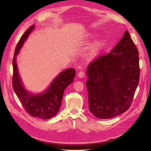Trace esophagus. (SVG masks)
Instances as JSON below:
<instances>
[{"mask_svg": "<svg viewBox=\"0 0 151 151\" xmlns=\"http://www.w3.org/2000/svg\"><path fill=\"white\" fill-rule=\"evenodd\" d=\"M85 72H84V71H80V72L78 73V76L79 78H83V77H84V76H85Z\"/></svg>", "mask_w": 151, "mask_h": 151, "instance_id": "obj_1", "label": "esophagus"}]
</instances>
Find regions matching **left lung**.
<instances>
[{
    "label": "left lung",
    "instance_id": "8db88e82",
    "mask_svg": "<svg viewBox=\"0 0 151 151\" xmlns=\"http://www.w3.org/2000/svg\"><path fill=\"white\" fill-rule=\"evenodd\" d=\"M86 82L90 111L108 119L127 111L139 83V51L126 30L110 53L89 64Z\"/></svg>",
    "mask_w": 151,
    "mask_h": 151
}]
</instances>
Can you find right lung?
Instances as JSON below:
<instances>
[{"label": "right lung", "instance_id": "add662e5", "mask_svg": "<svg viewBox=\"0 0 151 151\" xmlns=\"http://www.w3.org/2000/svg\"><path fill=\"white\" fill-rule=\"evenodd\" d=\"M34 27L33 25L30 26L22 35L15 48L12 59V87L23 108L30 116L48 119L55 116L59 111L64 91L73 83L76 71L73 68L63 71L53 80L47 90L42 94L35 95L29 93L25 90L18 73L16 56Z\"/></svg>", "mask_w": 151, "mask_h": 151}]
</instances>
